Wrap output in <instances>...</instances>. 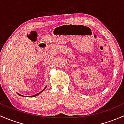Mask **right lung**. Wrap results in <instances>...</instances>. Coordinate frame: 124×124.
I'll use <instances>...</instances> for the list:
<instances>
[{
	"label": "right lung",
	"mask_w": 124,
	"mask_h": 124,
	"mask_svg": "<svg viewBox=\"0 0 124 124\" xmlns=\"http://www.w3.org/2000/svg\"><path fill=\"white\" fill-rule=\"evenodd\" d=\"M46 87H47V86H46V87H44V89H43V90H42V91H41V92H39V93H37V94H35V95H32V96H29V97H37V95H39V94H40V93H41V92H42V91H44V90H45V89H46ZM17 94H18V95H20V96H22V97H23V95H22L20 94V93H17ZM24 97H25V96H24Z\"/></svg>",
	"instance_id": "obj_1"
}]
</instances>
